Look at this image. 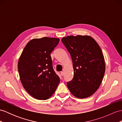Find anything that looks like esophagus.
I'll return each instance as SVG.
<instances>
[{
  "label": "esophagus",
  "instance_id": "esophagus-1",
  "mask_svg": "<svg viewBox=\"0 0 122 122\" xmlns=\"http://www.w3.org/2000/svg\"><path fill=\"white\" fill-rule=\"evenodd\" d=\"M61 75L62 76H64V73L63 71H61Z\"/></svg>",
  "mask_w": 122,
  "mask_h": 122
}]
</instances>
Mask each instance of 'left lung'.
<instances>
[{"label": "left lung", "mask_w": 122, "mask_h": 122, "mask_svg": "<svg viewBox=\"0 0 122 122\" xmlns=\"http://www.w3.org/2000/svg\"><path fill=\"white\" fill-rule=\"evenodd\" d=\"M61 41L71 56L74 70L73 79L67 82L68 89L79 98L91 96L100 86L105 75L102 50L88 36H69Z\"/></svg>", "instance_id": "1"}]
</instances>
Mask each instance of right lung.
<instances>
[{
    "instance_id": "add662e5",
    "label": "right lung",
    "mask_w": 122,
    "mask_h": 122,
    "mask_svg": "<svg viewBox=\"0 0 122 122\" xmlns=\"http://www.w3.org/2000/svg\"><path fill=\"white\" fill-rule=\"evenodd\" d=\"M58 38L34 39L26 44L18 62V71L24 88L39 100H46L54 93L60 81L53 69L51 53Z\"/></svg>"
}]
</instances>
